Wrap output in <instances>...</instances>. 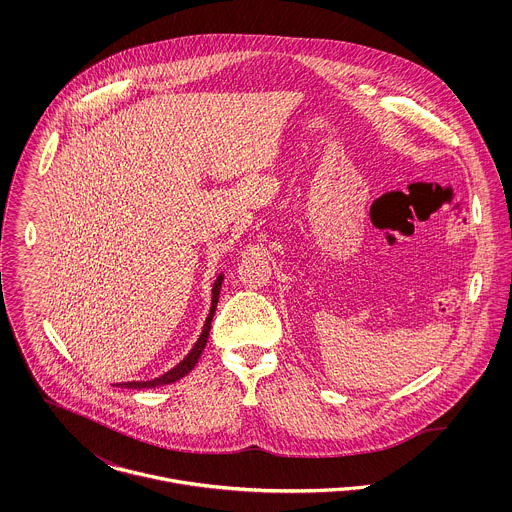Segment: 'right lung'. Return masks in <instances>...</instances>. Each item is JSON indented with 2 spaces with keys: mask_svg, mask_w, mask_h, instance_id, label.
Instances as JSON below:
<instances>
[{
  "mask_svg": "<svg viewBox=\"0 0 512 512\" xmlns=\"http://www.w3.org/2000/svg\"><path fill=\"white\" fill-rule=\"evenodd\" d=\"M222 280H224V276L220 274L219 278L215 280V284H213V301H211V311H209V315H207V319H205V325H203V331H201V335H199L197 343L193 345V349L189 351V355H187L179 365L173 366L171 370H167V372H165L163 376H159V378H153V380H140V382H136V380H134V382H122V384H116V386H122V388H155V386L171 384V382H175V380L183 378L187 372H191V370H193V366L197 365V361H199V357H201V353H203L205 345H207L209 331H211V321H213V315H215V309H217V301H219Z\"/></svg>",
  "mask_w": 512,
  "mask_h": 512,
  "instance_id": "right-lung-1",
  "label": "right lung"
}]
</instances>
